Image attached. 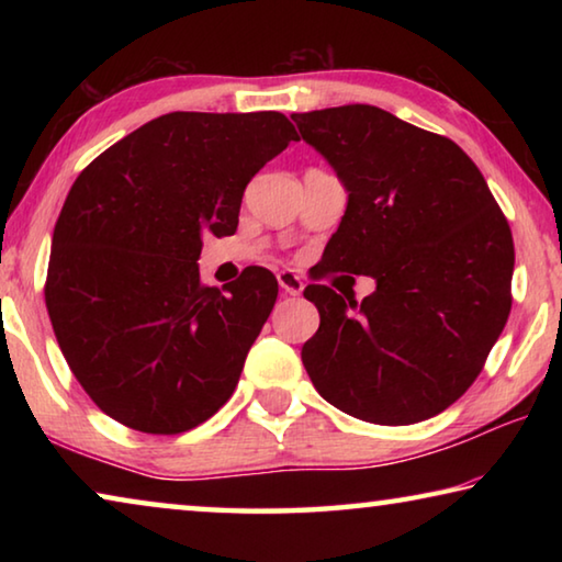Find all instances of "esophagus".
<instances>
[{"label":"esophagus","mask_w":562,"mask_h":562,"mask_svg":"<svg viewBox=\"0 0 562 562\" xmlns=\"http://www.w3.org/2000/svg\"><path fill=\"white\" fill-rule=\"evenodd\" d=\"M278 282H280V290H282L284 297H297V294H302V290H304L302 278L292 270H282L278 274Z\"/></svg>","instance_id":"esophagus-1"}]
</instances>
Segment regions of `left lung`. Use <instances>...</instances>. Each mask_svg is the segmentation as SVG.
Returning a JSON list of instances; mask_svg holds the SVG:
<instances>
[{
  "instance_id": "left-lung-1",
  "label": "left lung",
  "mask_w": 562,
  "mask_h": 562,
  "mask_svg": "<svg viewBox=\"0 0 562 562\" xmlns=\"http://www.w3.org/2000/svg\"><path fill=\"white\" fill-rule=\"evenodd\" d=\"M302 140L347 188L327 270L369 274L361 304L327 284L302 364L331 406L406 426L441 414L473 384L510 312L513 237L473 160L367 103L292 113Z\"/></svg>"
}]
</instances>
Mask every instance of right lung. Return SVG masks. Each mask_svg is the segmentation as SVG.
Wrapping results in <instances>:
<instances>
[{
    "label": "right lung",
    "instance_id": "add662e5",
    "mask_svg": "<svg viewBox=\"0 0 562 562\" xmlns=\"http://www.w3.org/2000/svg\"><path fill=\"white\" fill-rule=\"evenodd\" d=\"M290 140L278 111H173L76 178L52 237L46 310L74 376L128 429L180 434L235 392L278 280L201 284L203 235L237 227L245 186Z\"/></svg>",
    "mask_w": 562,
    "mask_h": 562
}]
</instances>
